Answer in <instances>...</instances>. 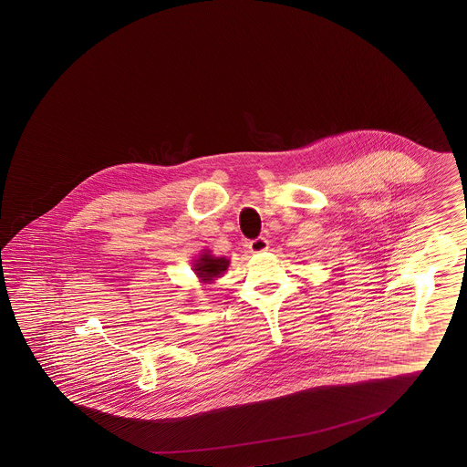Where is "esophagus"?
Segmentation results:
<instances>
[{
  "label": "esophagus",
  "mask_w": 467,
  "mask_h": 467,
  "mask_svg": "<svg viewBox=\"0 0 467 467\" xmlns=\"http://www.w3.org/2000/svg\"><path fill=\"white\" fill-rule=\"evenodd\" d=\"M248 248H250V252H254V254L266 252L267 248H269V242H267L265 236H259V238H255V240H252V242L248 244Z\"/></svg>",
  "instance_id": "34e87169"
}]
</instances>
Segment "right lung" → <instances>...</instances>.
I'll use <instances>...</instances> for the list:
<instances>
[{"instance_id":"obj_1","label":"right lung","mask_w":467,"mask_h":467,"mask_svg":"<svg viewBox=\"0 0 467 467\" xmlns=\"http://www.w3.org/2000/svg\"><path fill=\"white\" fill-rule=\"evenodd\" d=\"M229 266V261L223 257H212L208 254L201 255L200 261L196 263L194 271L198 273L202 282H212L213 278H217L219 275H223V271Z\"/></svg>"}]
</instances>
